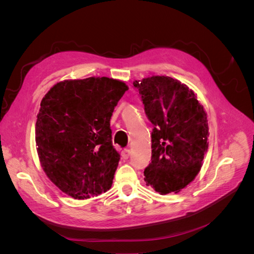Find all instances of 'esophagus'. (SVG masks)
<instances>
[{"instance_id":"esophagus-1","label":"esophagus","mask_w":254,"mask_h":254,"mask_svg":"<svg viewBox=\"0 0 254 254\" xmlns=\"http://www.w3.org/2000/svg\"><path fill=\"white\" fill-rule=\"evenodd\" d=\"M121 156H122V158L123 159H128L129 157H130V150L129 149H125V150H123L122 152H121Z\"/></svg>"}]
</instances>
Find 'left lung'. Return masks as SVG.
Returning <instances> with one entry per match:
<instances>
[{"mask_svg": "<svg viewBox=\"0 0 254 254\" xmlns=\"http://www.w3.org/2000/svg\"><path fill=\"white\" fill-rule=\"evenodd\" d=\"M133 86L155 126L151 163L144 171L146 186L161 195L179 193L198 175L209 147L203 106L187 84L168 76L134 80Z\"/></svg>", "mask_w": 254, "mask_h": 254, "instance_id": "8db88e82", "label": "left lung"}]
</instances>
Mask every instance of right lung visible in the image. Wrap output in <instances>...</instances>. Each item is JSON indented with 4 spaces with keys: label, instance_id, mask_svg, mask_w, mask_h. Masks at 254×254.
<instances>
[{
    "label": "right lung",
    "instance_id": "1",
    "mask_svg": "<svg viewBox=\"0 0 254 254\" xmlns=\"http://www.w3.org/2000/svg\"><path fill=\"white\" fill-rule=\"evenodd\" d=\"M128 90L118 79L89 77L57 82L42 98L35 134L49 179L74 199L106 193L119 165L110 119Z\"/></svg>",
    "mask_w": 254,
    "mask_h": 254
}]
</instances>
